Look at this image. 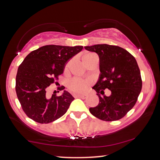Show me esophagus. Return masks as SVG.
Listing matches in <instances>:
<instances>
[{
  "mask_svg": "<svg viewBox=\"0 0 160 160\" xmlns=\"http://www.w3.org/2000/svg\"><path fill=\"white\" fill-rule=\"evenodd\" d=\"M76 97H79V98H80V99H85L87 97V95L86 94H77Z\"/></svg>",
  "mask_w": 160,
  "mask_h": 160,
  "instance_id": "1",
  "label": "esophagus"
}]
</instances>
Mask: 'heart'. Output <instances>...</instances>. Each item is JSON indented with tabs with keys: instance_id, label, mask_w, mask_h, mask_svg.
Returning <instances> with one entry per match:
<instances>
[{
	"instance_id": "heart-1",
	"label": "heart",
	"mask_w": 160,
	"mask_h": 160,
	"mask_svg": "<svg viewBox=\"0 0 160 160\" xmlns=\"http://www.w3.org/2000/svg\"><path fill=\"white\" fill-rule=\"evenodd\" d=\"M95 54L92 53H87L82 56V61L84 63L86 64L89 61H90ZM71 61L68 62V63L66 65L65 70H68L71 64ZM89 85V82L87 80L80 79V78H73L71 80L69 81L68 82V88L69 90L74 93H81L85 91Z\"/></svg>"
}]
</instances>
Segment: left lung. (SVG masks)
<instances>
[{
  "mask_svg": "<svg viewBox=\"0 0 160 160\" xmlns=\"http://www.w3.org/2000/svg\"><path fill=\"white\" fill-rule=\"evenodd\" d=\"M85 48L97 53L99 58L100 75L92 88L99 102L90 108V112L103 121L119 120L134 107L141 92L142 79L137 61L128 51L118 46L96 44ZM105 88L111 91V96L105 95Z\"/></svg>",
  "mask_w": 160,
  "mask_h": 160,
  "instance_id": "8db88e82",
  "label": "left lung"
}]
</instances>
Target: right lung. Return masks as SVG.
<instances>
[{
	"label": "right lung",
	"instance_id": "right-lung-1",
	"mask_svg": "<svg viewBox=\"0 0 160 160\" xmlns=\"http://www.w3.org/2000/svg\"><path fill=\"white\" fill-rule=\"evenodd\" d=\"M82 46H44L29 53L18 68L15 90L26 115L36 122L48 123L66 113L74 97L63 91L61 96L47 94L51 84L63 72L66 64ZM63 90L65 87L58 88Z\"/></svg>",
	"mask_w": 160,
	"mask_h": 160
}]
</instances>
